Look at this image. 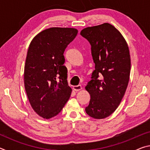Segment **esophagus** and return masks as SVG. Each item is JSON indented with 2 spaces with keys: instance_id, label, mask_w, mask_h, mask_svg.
<instances>
[{
  "instance_id": "1",
  "label": "esophagus",
  "mask_w": 150,
  "mask_h": 150,
  "mask_svg": "<svg viewBox=\"0 0 150 150\" xmlns=\"http://www.w3.org/2000/svg\"><path fill=\"white\" fill-rule=\"evenodd\" d=\"M73 89L75 91H79L82 89V87L81 85H77V86H73Z\"/></svg>"
}]
</instances>
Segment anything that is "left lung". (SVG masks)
<instances>
[{
	"mask_svg": "<svg viewBox=\"0 0 150 150\" xmlns=\"http://www.w3.org/2000/svg\"><path fill=\"white\" fill-rule=\"evenodd\" d=\"M80 34L89 42L95 64L85 87L91 95L85 111L92 118H105L116 110L125 94L130 74V51L121 33L110 24L85 28Z\"/></svg>",
	"mask_w": 150,
	"mask_h": 150,
	"instance_id": "8db88e82",
	"label": "left lung"
}]
</instances>
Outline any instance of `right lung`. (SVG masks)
Masks as SVG:
<instances>
[{
  "label": "right lung",
  "instance_id": "add662e5",
  "mask_svg": "<svg viewBox=\"0 0 150 150\" xmlns=\"http://www.w3.org/2000/svg\"><path fill=\"white\" fill-rule=\"evenodd\" d=\"M77 33L72 28H50L30 42L24 66V87L33 110L42 118L57 115L71 94L63 54Z\"/></svg>",
  "mask_w": 150,
  "mask_h": 150
}]
</instances>
